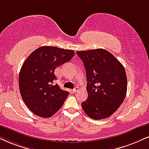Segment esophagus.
Segmentation results:
<instances>
[{"mask_svg":"<svg viewBox=\"0 0 149 149\" xmlns=\"http://www.w3.org/2000/svg\"><path fill=\"white\" fill-rule=\"evenodd\" d=\"M78 90H79V88L78 87H76V88H74L73 89V93H76L77 91H78Z\"/></svg>","mask_w":149,"mask_h":149,"instance_id":"obj_1","label":"esophagus"}]
</instances>
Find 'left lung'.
<instances>
[{"instance_id":"8db88e82","label":"left lung","mask_w":149,"mask_h":149,"mask_svg":"<svg viewBox=\"0 0 149 149\" xmlns=\"http://www.w3.org/2000/svg\"><path fill=\"white\" fill-rule=\"evenodd\" d=\"M86 69L88 97L82 103L86 115L93 120L110 117L126 97L127 74L124 66L104 49L76 52Z\"/></svg>"}]
</instances>
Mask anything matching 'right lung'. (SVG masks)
I'll return each mask as SVG.
<instances>
[{"label": "right lung", "mask_w": 149, "mask_h": 149, "mask_svg": "<svg viewBox=\"0 0 149 149\" xmlns=\"http://www.w3.org/2000/svg\"><path fill=\"white\" fill-rule=\"evenodd\" d=\"M72 50L43 46L36 49L22 64L18 84L22 98L31 112L50 118L61 108L69 93L54 84L57 67L71 61Z\"/></svg>", "instance_id": "add662e5"}]
</instances>
